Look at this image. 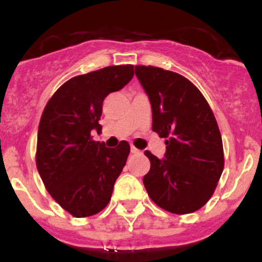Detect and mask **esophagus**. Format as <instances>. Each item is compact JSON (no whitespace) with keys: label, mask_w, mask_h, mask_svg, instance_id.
<instances>
[{"label":"esophagus","mask_w":262,"mask_h":262,"mask_svg":"<svg viewBox=\"0 0 262 262\" xmlns=\"http://www.w3.org/2000/svg\"><path fill=\"white\" fill-rule=\"evenodd\" d=\"M130 151H132V154H140V150L135 148V146H132Z\"/></svg>","instance_id":"1"}]
</instances>
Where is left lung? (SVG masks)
<instances>
[{"label": "left lung", "mask_w": 262, "mask_h": 262, "mask_svg": "<svg viewBox=\"0 0 262 262\" xmlns=\"http://www.w3.org/2000/svg\"><path fill=\"white\" fill-rule=\"evenodd\" d=\"M149 96L152 130L165 138L158 159L146 150L150 170L143 182L152 202L175 214L196 212L209 201L224 169L222 135L208 102L182 75L155 66H135Z\"/></svg>", "instance_id": "8db88e82"}]
</instances>
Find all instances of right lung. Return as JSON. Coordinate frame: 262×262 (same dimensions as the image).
Masks as SVG:
<instances>
[{
    "label": "right lung",
    "instance_id": "right-lung-1",
    "mask_svg": "<svg viewBox=\"0 0 262 262\" xmlns=\"http://www.w3.org/2000/svg\"><path fill=\"white\" fill-rule=\"evenodd\" d=\"M134 75L133 65L107 66L79 75L56 90L41 114L35 162L45 188L76 218L97 214L111 201L113 186L130 152L125 140L117 148L95 141L110 93L123 89Z\"/></svg>",
    "mask_w": 262,
    "mask_h": 262
}]
</instances>
